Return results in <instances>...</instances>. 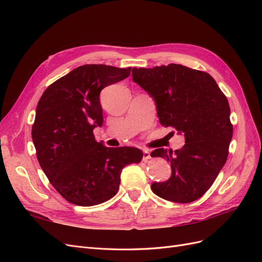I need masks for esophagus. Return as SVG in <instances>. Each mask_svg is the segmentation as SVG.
<instances>
[{"mask_svg": "<svg viewBox=\"0 0 262 262\" xmlns=\"http://www.w3.org/2000/svg\"><path fill=\"white\" fill-rule=\"evenodd\" d=\"M150 158V154H149V152L147 149H144L143 150V161L144 162H146V161H148Z\"/></svg>", "mask_w": 262, "mask_h": 262, "instance_id": "esophagus-1", "label": "esophagus"}]
</instances>
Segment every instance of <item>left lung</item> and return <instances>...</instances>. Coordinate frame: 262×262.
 <instances>
[{
    "label": "left lung",
    "mask_w": 262,
    "mask_h": 262,
    "mask_svg": "<svg viewBox=\"0 0 262 262\" xmlns=\"http://www.w3.org/2000/svg\"><path fill=\"white\" fill-rule=\"evenodd\" d=\"M133 81L155 99L162 125L185 134L179 149L156 148L171 166L167 181L154 182L153 192L165 200L189 203L208 191L228 156L233 137L231 109L225 95L207 72L168 64L133 68Z\"/></svg>",
    "instance_id": "obj_1"
}]
</instances>
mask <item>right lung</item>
<instances>
[{"label": "right lung", "instance_id": "add662e5", "mask_svg": "<svg viewBox=\"0 0 262 262\" xmlns=\"http://www.w3.org/2000/svg\"><path fill=\"white\" fill-rule=\"evenodd\" d=\"M131 68L78 67L47 87L38 101L31 138L39 165L54 189L81 207L105 202L118 192L121 170L140 163L136 147H106L93 130L104 123L99 94L128 77Z\"/></svg>", "mask_w": 262, "mask_h": 262}]
</instances>
